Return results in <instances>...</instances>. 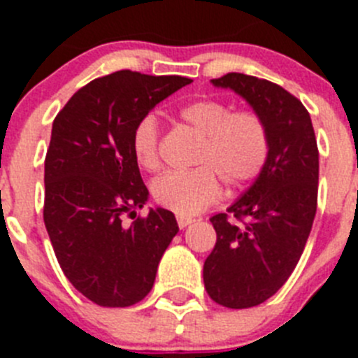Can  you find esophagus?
<instances>
[{
	"label": "esophagus",
	"instance_id": "esophagus-1",
	"mask_svg": "<svg viewBox=\"0 0 358 358\" xmlns=\"http://www.w3.org/2000/svg\"><path fill=\"white\" fill-rule=\"evenodd\" d=\"M192 222H194V218L192 217H185V215H179V217H177V224H179V227H181V229L188 227Z\"/></svg>",
	"mask_w": 358,
	"mask_h": 358
}]
</instances>
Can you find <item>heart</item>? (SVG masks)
I'll return each mask as SVG.
<instances>
[{
	"label": "heart",
	"instance_id": "heart-1",
	"mask_svg": "<svg viewBox=\"0 0 358 358\" xmlns=\"http://www.w3.org/2000/svg\"><path fill=\"white\" fill-rule=\"evenodd\" d=\"M181 118L202 134L192 170H172L152 182L159 206L177 215H195L213 204L222 192L243 188L260 176L268 157V131L255 110H233L220 100H199L179 110ZM132 156L145 170L159 166V123L145 115L134 125Z\"/></svg>",
	"mask_w": 358,
	"mask_h": 358
}]
</instances>
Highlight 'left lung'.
<instances>
[{
  "label": "left lung",
  "mask_w": 358,
  "mask_h": 358,
  "mask_svg": "<svg viewBox=\"0 0 358 358\" xmlns=\"http://www.w3.org/2000/svg\"><path fill=\"white\" fill-rule=\"evenodd\" d=\"M211 84L242 96L268 131L260 176L227 213L210 218L217 243L202 271L215 303L251 308L283 287L303 255L317 210V141L308 110L281 85L243 73H227Z\"/></svg>",
  "instance_id": "1"
}]
</instances>
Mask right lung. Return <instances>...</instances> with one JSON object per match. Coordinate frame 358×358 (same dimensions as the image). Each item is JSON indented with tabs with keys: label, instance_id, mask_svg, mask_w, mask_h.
Masks as SVG:
<instances>
[{
	"label": "right lung",
	"instance_id": "obj_1",
	"mask_svg": "<svg viewBox=\"0 0 358 358\" xmlns=\"http://www.w3.org/2000/svg\"><path fill=\"white\" fill-rule=\"evenodd\" d=\"M189 82L123 69L84 85L53 120L44 161V226L62 273L96 305L141 301L179 231L164 208H150L131 226L122 218L148 201L132 156L134 125Z\"/></svg>",
	"mask_w": 358,
	"mask_h": 358
}]
</instances>
